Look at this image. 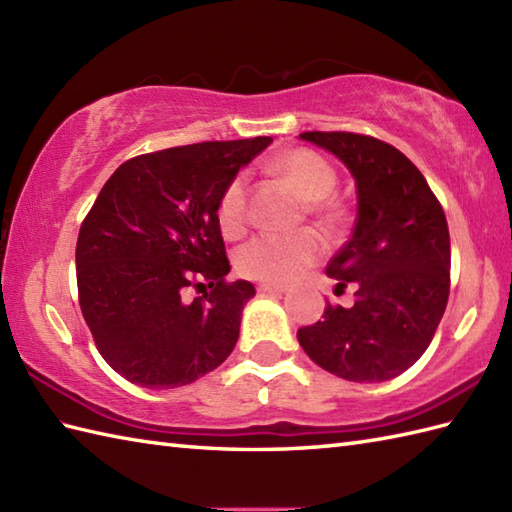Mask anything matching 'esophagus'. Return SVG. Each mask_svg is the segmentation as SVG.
Instances as JSON below:
<instances>
[{
	"label": "esophagus",
	"mask_w": 512,
	"mask_h": 512,
	"mask_svg": "<svg viewBox=\"0 0 512 512\" xmlns=\"http://www.w3.org/2000/svg\"><path fill=\"white\" fill-rule=\"evenodd\" d=\"M257 290L259 292H273V295H284L288 288L281 286V284H266V281H264V284L257 286Z\"/></svg>",
	"instance_id": "esophagus-1"
}]
</instances>
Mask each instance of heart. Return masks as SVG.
<instances>
[{
    "label": "heart",
    "mask_w": 512,
    "mask_h": 512,
    "mask_svg": "<svg viewBox=\"0 0 512 512\" xmlns=\"http://www.w3.org/2000/svg\"><path fill=\"white\" fill-rule=\"evenodd\" d=\"M273 171L290 182L308 200L310 215L325 228H336L343 222V206L332 198L336 189V171L323 156L310 149H288L273 160ZM217 226L224 237H239L246 233L250 222L248 178L237 173L215 206ZM325 253V244L314 231H299L292 235L264 233L246 242L235 253V268L248 279L281 284L297 279L317 264Z\"/></svg>",
    "instance_id": "1"
}]
</instances>
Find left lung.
Wrapping results in <instances>:
<instances>
[{
  "mask_svg": "<svg viewBox=\"0 0 512 512\" xmlns=\"http://www.w3.org/2000/svg\"><path fill=\"white\" fill-rule=\"evenodd\" d=\"M352 171L358 193L354 233L325 273L336 290L354 284V306L325 308L297 332L319 367L354 383L405 372L427 350L447 308L451 239L447 217L413 162L374 136L303 132Z\"/></svg>",
  "mask_w": 512,
  "mask_h": 512,
  "instance_id": "1",
  "label": "left lung"
}]
</instances>
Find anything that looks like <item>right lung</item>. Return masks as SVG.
I'll return each mask as SVG.
<instances>
[{"instance_id":"1","label":"right lung","mask_w":512,"mask_h":512,"mask_svg":"<svg viewBox=\"0 0 512 512\" xmlns=\"http://www.w3.org/2000/svg\"><path fill=\"white\" fill-rule=\"evenodd\" d=\"M273 138L211 140L123 162L76 242L83 319L105 363L149 389L189 385L233 352L250 281H226L215 206ZM189 287L202 289L186 299Z\"/></svg>"}]
</instances>
